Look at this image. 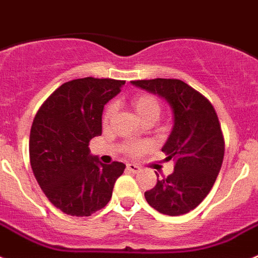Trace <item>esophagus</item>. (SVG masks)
Instances as JSON below:
<instances>
[{"instance_id": "esophagus-1", "label": "esophagus", "mask_w": 258, "mask_h": 258, "mask_svg": "<svg viewBox=\"0 0 258 258\" xmlns=\"http://www.w3.org/2000/svg\"><path fill=\"white\" fill-rule=\"evenodd\" d=\"M127 169H128L130 172H132V173H138V172H140V171H141L140 167L136 166V164H134V163L127 164Z\"/></svg>"}]
</instances>
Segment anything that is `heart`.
I'll list each match as a JSON object with an SVG mask.
<instances>
[{
    "label": "heart",
    "mask_w": 258,
    "mask_h": 258,
    "mask_svg": "<svg viewBox=\"0 0 258 258\" xmlns=\"http://www.w3.org/2000/svg\"><path fill=\"white\" fill-rule=\"evenodd\" d=\"M132 105H134L135 110H136V113H138V115L141 119L150 114H159V103H158V100L154 96H152V95L149 94L136 95V96L132 99ZM114 109L115 108L113 104H110V105L105 109V113H104L103 117L104 123H106V122L112 118L113 113H114ZM146 148H148V145H144V144H134V145L127 146L126 150L130 154H138V153L145 150Z\"/></svg>",
    "instance_id": "heart-1"
}]
</instances>
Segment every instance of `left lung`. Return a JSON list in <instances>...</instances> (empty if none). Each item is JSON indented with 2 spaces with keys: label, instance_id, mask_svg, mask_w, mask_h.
<instances>
[{
  "label": "left lung",
  "instance_id": "8db88e82",
  "mask_svg": "<svg viewBox=\"0 0 258 258\" xmlns=\"http://www.w3.org/2000/svg\"><path fill=\"white\" fill-rule=\"evenodd\" d=\"M132 85L163 97L173 113V127L162 152L175 161V171L145 191L158 212L180 216L202 203L221 169L224 136L212 104L180 80L131 81Z\"/></svg>",
  "mask_w": 258,
  "mask_h": 258
}]
</instances>
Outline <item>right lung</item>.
<instances>
[{
	"instance_id": "obj_1",
	"label": "right lung",
	"mask_w": 258,
	"mask_h": 258,
	"mask_svg": "<svg viewBox=\"0 0 258 258\" xmlns=\"http://www.w3.org/2000/svg\"><path fill=\"white\" fill-rule=\"evenodd\" d=\"M126 81L86 77L62 83L33 119L29 158L34 177L48 201L71 216H91L112 198L126 164H103L89 143L101 135L104 105Z\"/></svg>"
}]
</instances>
